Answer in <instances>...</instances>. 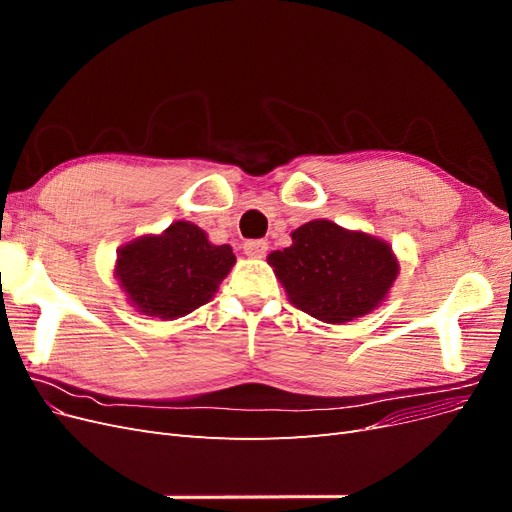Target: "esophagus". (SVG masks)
Masks as SVG:
<instances>
[{
    "label": "esophagus",
    "mask_w": 512,
    "mask_h": 512,
    "mask_svg": "<svg viewBox=\"0 0 512 512\" xmlns=\"http://www.w3.org/2000/svg\"><path fill=\"white\" fill-rule=\"evenodd\" d=\"M267 241H262V239H256V241H245L243 243V254L247 256V258H262L267 254Z\"/></svg>",
    "instance_id": "esophagus-1"
}]
</instances>
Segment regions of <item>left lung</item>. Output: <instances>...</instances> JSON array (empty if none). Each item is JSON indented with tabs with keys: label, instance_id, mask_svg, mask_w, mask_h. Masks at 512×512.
<instances>
[{
	"label": "left lung",
	"instance_id": "1",
	"mask_svg": "<svg viewBox=\"0 0 512 512\" xmlns=\"http://www.w3.org/2000/svg\"><path fill=\"white\" fill-rule=\"evenodd\" d=\"M292 245L267 256L288 301L329 324L378 309L393 288L399 260L393 247L363 230L312 220L290 232Z\"/></svg>",
	"mask_w": 512,
	"mask_h": 512
}]
</instances>
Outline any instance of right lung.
<instances>
[{
	"label": "right lung",
	"instance_id": "obj_1",
	"mask_svg": "<svg viewBox=\"0 0 512 512\" xmlns=\"http://www.w3.org/2000/svg\"><path fill=\"white\" fill-rule=\"evenodd\" d=\"M235 262L230 245H213L203 228L179 220L121 245L113 273L138 314L177 320L209 303Z\"/></svg>",
	"mask_w": 512,
	"mask_h": 512
}]
</instances>
